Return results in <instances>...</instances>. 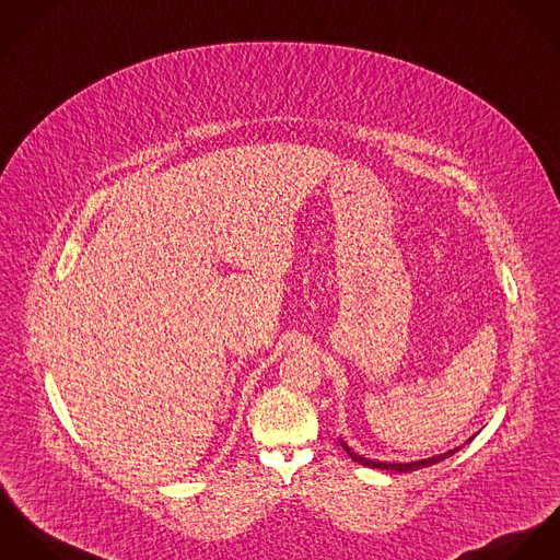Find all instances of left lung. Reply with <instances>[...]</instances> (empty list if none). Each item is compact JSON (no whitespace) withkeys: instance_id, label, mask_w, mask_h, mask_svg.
<instances>
[{"instance_id":"left-lung-1","label":"left lung","mask_w":560,"mask_h":560,"mask_svg":"<svg viewBox=\"0 0 560 560\" xmlns=\"http://www.w3.org/2000/svg\"><path fill=\"white\" fill-rule=\"evenodd\" d=\"M477 435V434H475ZM475 435H470L464 444H468ZM339 444L346 448V453L354 459V462H359V464H363V466H370V468H380V470H395V472H410V470H419V468H428V466H432V464H438V462H442V459H446V457H451V455H455L462 446H455V448H451V451H444V453H438L434 457H425V459H417V462H375V459H370V457H365V455H359V453H354V448H350L348 446V442H343L341 438H339Z\"/></svg>"}]
</instances>
